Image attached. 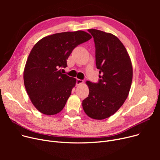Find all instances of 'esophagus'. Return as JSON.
<instances>
[{"mask_svg":"<svg viewBox=\"0 0 160 160\" xmlns=\"http://www.w3.org/2000/svg\"><path fill=\"white\" fill-rule=\"evenodd\" d=\"M83 83V80H80V79H77V85H80L82 83Z\"/></svg>","mask_w":160,"mask_h":160,"instance_id":"34e87169","label":"esophagus"}]
</instances>
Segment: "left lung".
<instances>
[{
	"label": "left lung",
	"instance_id": "1",
	"mask_svg": "<svg viewBox=\"0 0 160 160\" xmlns=\"http://www.w3.org/2000/svg\"><path fill=\"white\" fill-rule=\"evenodd\" d=\"M88 32L94 38L98 83L87 81L89 93L82 101L89 117L102 120L113 115L127 98L132 85L133 69L130 58L115 36L96 29Z\"/></svg>",
	"mask_w": 160,
	"mask_h": 160
}]
</instances>
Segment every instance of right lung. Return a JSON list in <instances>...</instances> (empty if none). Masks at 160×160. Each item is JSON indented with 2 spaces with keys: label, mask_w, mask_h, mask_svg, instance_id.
I'll return each mask as SVG.
<instances>
[{
  "label": "right lung",
  "mask_w": 160,
  "mask_h": 160,
  "mask_svg": "<svg viewBox=\"0 0 160 160\" xmlns=\"http://www.w3.org/2000/svg\"><path fill=\"white\" fill-rule=\"evenodd\" d=\"M78 30L57 33L40 39L33 46L25 65L24 83L33 105L41 113L52 115L60 112L77 80L63 74L73 49L91 38Z\"/></svg>",
  "instance_id": "obj_1"
}]
</instances>
